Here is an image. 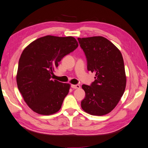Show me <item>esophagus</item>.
I'll list each match as a JSON object with an SVG mask.
<instances>
[{"mask_svg": "<svg viewBox=\"0 0 148 148\" xmlns=\"http://www.w3.org/2000/svg\"><path fill=\"white\" fill-rule=\"evenodd\" d=\"M71 86L73 89H79L80 88V85L79 84H71Z\"/></svg>", "mask_w": 148, "mask_h": 148, "instance_id": "1", "label": "esophagus"}]
</instances>
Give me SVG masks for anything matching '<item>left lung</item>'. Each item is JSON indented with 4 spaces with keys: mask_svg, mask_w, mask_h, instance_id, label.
<instances>
[{
    "mask_svg": "<svg viewBox=\"0 0 148 148\" xmlns=\"http://www.w3.org/2000/svg\"><path fill=\"white\" fill-rule=\"evenodd\" d=\"M87 58L88 71L95 74L90 86L83 84L86 97L81 102L85 112L102 116L116 107L126 85L123 57L120 50L101 36L78 38Z\"/></svg>",
    "mask_w": 148,
    "mask_h": 148,
    "instance_id": "left-lung-1",
    "label": "left lung"
}]
</instances>
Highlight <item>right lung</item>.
Here are the masks:
<instances>
[{"label":"right lung","instance_id":"obj_1","mask_svg":"<svg viewBox=\"0 0 148 148\" xmlns=\"http://www.w3.org/2000/svg\"><path fill=\"white\" fill-rule=\"evenodd\" d=\"M79 44L73 37L47 35L25 48L18 61L16 84L27 105L40 115L57 113L69 93L70 84L51 79L58 62Z\"/></svg>","mask_w":148,"mask_h":148}]
</instances>
